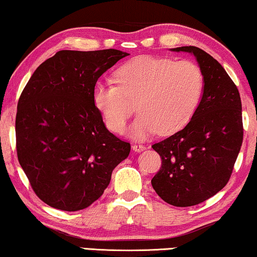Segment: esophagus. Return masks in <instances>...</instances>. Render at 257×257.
I'll use <instances>...</instances> for the list:
<instances>
[{
	"label": "esophagus",
	"mask_w": 257,
	"mask_h": 257,
	"mask_svg": "<svg viewBox=\"0 0 257 257\" xmlns=\"http://www.w3.org/2000/svg\"><path fill=\"white\" fill-rule=\"evenodd\" d=\"M132 148L135 152H142L145 150V145H143V144H133Z\"/></svg>",
	"instance_id": "34e87169"
}]
</instances>
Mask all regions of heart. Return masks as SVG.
<instances>
[{
  "label": "heart",
  "mask_w": 257,
  "mask_h": 257,
  "mask_svg": "<svg viewBox=\"0 0 257 257\" xmlns=\"http://www.w3.org/2000/svg\"><path fill=\"white\" fill-rule=\"evenodd\" d=\"M112 80L98 82L93 104L109 130L121 134L135 112L128 101H136L140 115L130 127V135L147 140L162 133H177L196 112L204 90L201 68L190 60L172 61L143 55L124 63Z\"/></svg>",
  "instance_id": "b5f03b06"
}]
</instances>
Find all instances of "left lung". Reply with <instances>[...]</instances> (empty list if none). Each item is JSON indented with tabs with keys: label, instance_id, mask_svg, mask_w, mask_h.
<instances>
[{
	"label": "left lung",
	"instance_id": "left-lung-1",
	"mask_svg": "<svg viewBox=\"0 0 257 257\" xmlns=\"http://www.w3.org/2000/svg\"><path fill=\"white\" fill-rule=\"evenodd\" d=\"M170 51L194 55L204 90L188 124L152 145L163 163L151 183L168 204L186 208L212 197L228 182L242 144V107L235 84L211 55L195 46Z\"/></svg>",
	"mask_w": 257,
	"mask_h": 257
}]
</instances>
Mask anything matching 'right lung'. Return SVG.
<instances>
[{
    "mask_svg": "<svg viewBox=\"0 0 257 257\" xmlns=\"http://www.w3.org/2000/svg\"><path fill=\"white\" fill-rule=\"evenodd\" d=\"M129 54L60 51L36 69L18 100L17 156L37 196L78 211L104 194L130 144L114 136L93 104L98 78Z\"/></svg>",
    "mask_w": 257,
    "mask_h": 257,
    "instance_id": "right-lung-1",
    "label": "right lung"
}]
</instances>
